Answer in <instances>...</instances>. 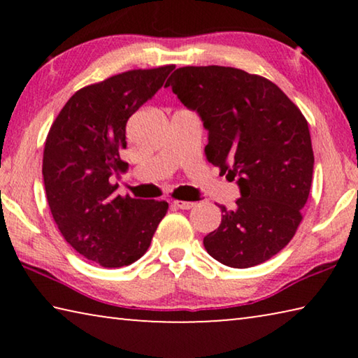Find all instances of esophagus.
Instances as JSON below:
<instances>
[{"instance_id":"esophagus-1","label":"esophagus","mask_w":358,"mask_h":358,"mask_svg":"<svg viewBox=\"0 0 358 358\" xmlns=\"http://www.w3.org/2000/svg\"><path fill=\"white\" fill-rule=\"evenodd\" d=\"M194 205H196L194 202H185V201H175L173 202V207L180 208V210H191Z\"/></svg>"}]
</instances>
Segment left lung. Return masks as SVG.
Wrapping results in <instances>:
<instances>
[{"label":"left lung","mask_w":358,"mask_h":358,"mask_svg":"<svg viewBox=\"0 0 358 358\" xmlns=\"http://www.w3.org/2000/svg\"><path fill=\"white\" fill-rule=\"evenodd\" d=\"M166 87L199 113L208 162L240 187L237 208L220 207L205 250L232 268L273 257L295 235L311 189L314 155L300 108L265 77L226 66L178 68Z\"/></svg>","instance_id":"8db88e82"}]
</instances>
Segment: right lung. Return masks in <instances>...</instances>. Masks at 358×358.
Instances as JSON below:
<instances>
[{"mask_svg": "<svg viewBox=\"0 0 358 358\" xmlns=\"http://www.w3.org/2000/svg\"><path fill=\"white\" fill-rule=\"evenodd\" d=\"M175 66L121 72L66 102L48 131L42 175L48 207L74 250L106 268L147 252L169 203L115 194L126 123L164 85Z\"/></svg>", "mask_w": 358, "mask_h": 358, "instance_id": "obj_1", "label": "right lung"}]
</instances>
